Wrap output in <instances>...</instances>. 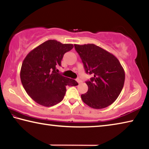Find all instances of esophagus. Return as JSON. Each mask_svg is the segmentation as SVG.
Returning a JSON list of instances; mask_svg holds the SVG:
<instances>
[{
  "instance_id": "esophagus-1",
  "label": "esophagus",
  "mask_w": 149,
  "mask_h": 149,
  "mask_svg": "<svg viewBox=\"0 0 149 149\" xmlns=\"http://www.w3.org/2000/svg\"><path fill=\"white\" fill-rule=\"evenodd\" d=\"M76 81H77V83H78V84H80L81 83V79H79V78H77V79H76Z\"/></svg>"
}]
</instances>
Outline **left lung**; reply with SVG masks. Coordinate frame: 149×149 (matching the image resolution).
<instances>
[{"label":"left lung","instance_id":"1","mask_svg":"<svg viewBox=\"0 0 149 149\" xmlns=\"http://www.w3.org/2000/svg\"><path fill=\"white\" fill-rule=\"evenodd\" d=\"M85 72L94 77L86 81L88 91L81 95L84 103L95 109L112 104L123 89L125 72L114 55L94 44L74 45Z\"/></svg>","mask_w":149,"mask_h":149}]
</instances>
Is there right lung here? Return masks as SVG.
Instances as JSON below:
<instances>
[{
  "instance_id": "right-lung-1",
  "label": "right lung",
  "mask_w": 149,
  "mask_h": 149,
  "mask_svg": "<svg viewBox=\"0 0 149 149\" xmlns=\"http://www.w3.org/2000/svg\"><path fill=\"white\" fill-rule=\"evenodd\" d=\"M74 47L56 40H48L31 50L25 58L20 70L22 85L31 99L46 107L61 102L66 86L78 85L74 79L56 72L64 54Z\"/></svg>"
}]
</instances>
